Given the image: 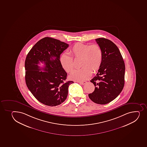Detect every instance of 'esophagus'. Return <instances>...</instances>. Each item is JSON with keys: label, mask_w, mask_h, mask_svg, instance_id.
Segmentation results:
<instances>
[{"label": "esophagus", "mask_w": 147, "mask_h": 147, "mask_svg": "<svg viewBox=\"0 0 147 147\" xmlns=\"http://www.w3.org/2000/svg\"><path fill=\"white\" fill-rule=\"evenodd\" d=\"M79 83H80L82 85H84V84H85V83H86V81H83V82H79Z\"/></svg>", "instance_id": "obj_1"}]
</instances>
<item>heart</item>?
<instances>
[{"mask_svg":"<svg viewBox=\"0 0 147 147\" xmlns=\"http://www.w3.org/2000/svg\"><path fill=\"white\" fill-rule=\"evenodd\" d=\"M70 55L63 53L60 61L63 69L67 73L74 69L73 59H80L82 68L75 70L70 75V78L75 81H83L91 76L92 71L94 72L99 69L103 60V52L98 44H83L78 42L69 51Z\"/></svg>","mask_w":147,"mask_h":147,"instance_id":"b5f03b06","label":"heart"}]
</instances>
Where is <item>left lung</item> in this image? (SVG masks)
Returning <instances> with one entry per match:
<instances>
[{"instance_id":"obj_1","label":"left lung","mask_w":147,"mask_h":147,"mask_svg":"<svg viewBox=\"0 0 147 147\" xmlns=\"http://www.w3.org/2000/svg\"><path fill=\"white\" fill-rule=\"evenodd\" d=\"M103 52L101 65L90 82L94 91L88 94L94 103L105 105L115 99L124 85L125 64L120 50L113 42L105 38L95 39Z\"/></svg>"}]
</instances>
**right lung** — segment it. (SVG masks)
I'll return each instance as SVG.
<instances>
[{"mask_svg": "<svg viewBox=\"0 0 147 147\" xmlns=\"http://www.w3.org/2000/svg\"><path fill=\"white\" fill-rule=\"evenodd\" d=\"M69 45L45 37L39 40L27 54L25 61L26 84L34 97L43 104L53 107L67 99L69 85L67 73L61 65L60 57ZM41 62L42 68L38 65Z\"/></svg>", "mask_w": 147, "mask_h": 147, "instance_id": "1", "label": "right lung"}]
</instances>
